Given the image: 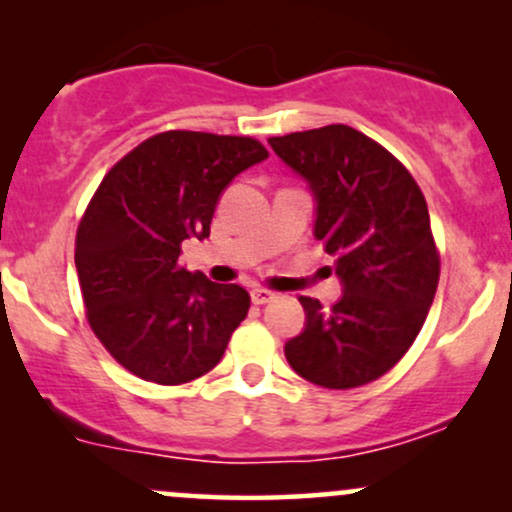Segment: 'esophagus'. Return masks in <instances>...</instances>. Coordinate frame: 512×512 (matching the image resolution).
<instances>
[{
    "instance_id": "1",
    "label": "esophagus",
    "mask_w": 512,
    "mask_h": 512,
    "mask_svg": "<svg viewBox=\"0 0 512 512\" xmlns=\"http://www.w3.org/2000/svg\"><path fill=\"white\" fill-rule=\"evenodd\" d=\"M250 298L255 305H264V303L274 301V293L269 289H262V286H255V289L250 291Z\"/></svg>"
}]
</instances>
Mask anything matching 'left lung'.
Returning a JSON list of instances; mask_svg holds the SVG:
<instances>
[{"label":"left lung","mask_w":512,"mask_h":512,"mask_svg":"<svg viewBox=\"0 0 512 512\" xmlns=\"http://www.w3.org/2000/svg\"><path fill=\"white\" fill-rule=\"evenodd\" d=\"M269 144L308 180L315 238L344 284L330 310L298 298L305 330L286 342V361L327 390L373 383L419 337L438 289L440 255L424 192L385 146L349 125L291 132Z\"/></svg>","instance_id":"1"}]
</instances>
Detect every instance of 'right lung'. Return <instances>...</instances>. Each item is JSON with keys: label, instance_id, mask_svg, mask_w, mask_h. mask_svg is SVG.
<instances>
[{"label": "right lung", "instance_id": "1", "mask_svg": "<svg viewBox=\"0 0 512 512\" xmlns=\"http://www.w3.org/2000/svg\"><path fill=\"white\" fill-rule=\"evenodd\" d=\"M267 156L252 137L170 129L122 156L88 202L74 250L86 320L137 378L209 373L248 315L250 293L187 272L180 245L209 236L228 182Z\"/></svg>", "mask_w": 512, "mask_h": 512}]
</instances>
